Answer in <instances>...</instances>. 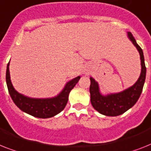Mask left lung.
I'll use <instances>...</instances> for the list:
<instances>
[{"instance_id": "1", "label": "left lung", "mask_w": 151, "mask_h": 151, "mask_svg": "<svg viewBox=\"0 0 151 151\" xmlns=\"http://www.w3.org/2000/svg\"><path fill=\"white\" fill-rule=\"evenodd\" d=\"M128 37L139 51L141 60V73L135 84L122 92L103 96L99 92L98 83L95 81L94 78H90L91 105L95 110L105 116H117L124 113L125 111H127L135 105L143 91L146 78V66L144 63L143 50L137 43V41L132 35V33L128 32Z\"/></svg>"}]
</instances>
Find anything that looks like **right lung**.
Returning a JSON list of instances; mask_svg holds the SVG:
<instances>
[{
  "instance_id": "right-lung-1",
  "label": "right lung",
  "mask_w": 151,
  "mask_h": 151,
  "mask_svg": "<svg viewBox=\"0 0 151 151\" xmlns=\"http://www.w3.org/2000/svg\"><path fill=\"white\" fill-rule=\"evenodd\" d=\"M80 78V77H77L74 79L70 81L66 84L63 90L60 93V95L55 98L46 99H31L21 95L14 90L10 79L9 63H8L6 70V82L8 92L14 104L22 111L32 116L41 119L50 118L63 111L68 101L70 91L75 86Z\"/></svg>"
}]
</instances>
